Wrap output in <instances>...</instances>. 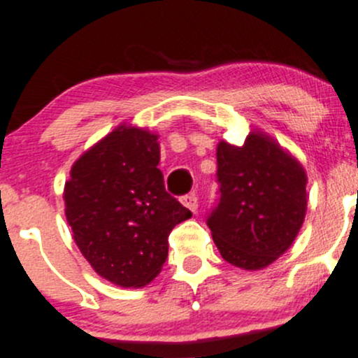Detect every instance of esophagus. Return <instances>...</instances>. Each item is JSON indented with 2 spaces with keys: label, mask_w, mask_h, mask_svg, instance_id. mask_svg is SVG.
Segmentation results:
<instances>
[{
  "label": "esophagus",
  "mask_w": 358,
  "mask_h": 358,
  "mask_svg": "<svg viewBox=\"0 0 358 358\" xmlns=\"http://www.w3.org/2000/svg\"><path fill=\"white\" fill-rule=\"evenodd\" d=\"M182 204L185 206L187 209H190L192 213L197 211V196L196 194H187V196L182 197Z\"/></svg>",
  "instance_id": "esophagus-1"
}]
</instances>
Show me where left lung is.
Returning a JSON list of instances; mask_svg holds the SVG:
<instances>
[{"instance_id":"left-lung-1","label":"left lung","mask_w":358,"mask_h":358,"mask_svg":"<svg viewBox=\"0 0 358 358\" xmlns=\"http://www.w3.org/2000/svg\"><path fill=\"white\" fill-rule=\"evenodd\" d=\"M220 201L208 227L220 255L262 270L294 243L306 215V171L272 136L252 129L244 145L216 147Z\"/></svg>"}]
</instances>
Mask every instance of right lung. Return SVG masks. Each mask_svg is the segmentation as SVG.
<instances>
[{"label": "right lung", "instance_id": "right-lung-1", "mask_svg": "<svg viewBox=\"0 0 358 358\" xmlns=\"http://www.w3.org/2000/svg\"><path fill=\"white\" fill-rule=\"evenodd\" d=\"M157 138L122 122L83 152L64 187L76 246L119 287L147 286L168 258L169 232L192 216L166 192Z\"/></svg>", "mask_w": 358, "mask_h": 358}]
</instances>
